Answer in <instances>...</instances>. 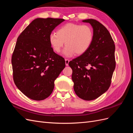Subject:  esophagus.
<instances>
[{
    "label": "esophagus",
    "instance_id": "34e87169",
    "mask_svg": "<svg viewBox=\"0 0 133 133\" xmlns=\"http://www.w3.org/2000/svg\"><path fill=\"white\" fill-rule=\"evenodd\" d=\"M65 65H66V66H68V65H69V59H65Z\"/></svg>",
    "mask_w": 133,
    "mask_h": 133
}]
</instances>
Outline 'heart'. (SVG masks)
<instances>
[{
	"mask_svg": "<svg viewBox=\"0 0 133 133\" xmlns=\"http://www.w3.org/2000/svg\"><path fill=\"white\" fill-rule=\"evenodd\" d=\"M94 39V32L88 25L68 23L60 27L57 33L49 36V43L55 52L59 53L65 42L63 54L71 57L75 54L82 55L90 49Z\"/></svg>",
	"mask_w": 133,
	"mask_h": 133,
	"instance_id": "heart-1",
	"label": "heart"
}]
</instances>
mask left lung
Instances as JSON below:
<instances>
[{"label":"left lung","mask_w":133,"mask_h":133,"mask_svg":"<svg viewBox=\"0 0 133 133\" xmlns=\"http://www.w3.org/2000/svg\"><path fill=\"white\" fill-rule=\"evenodd\" d=\"M82 22L91 25L93 42L87 52L72 60L69 65L73 70L75 94L83 100H92L105 92L110 85L115 68V47L110 34L102 24L92 19ZM88 65L90 69H86Z\"/></svg>","instance_id":"left-lung-1"}]
</instances>
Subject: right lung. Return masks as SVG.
I'll list each match as a JSON object with an SVG mask.
<instances>
[{
    "mask_svg": "<svg viewBox=\"0 0 133 133\" xmlns=\"http://www.w3.org/2000/svg\"><path fill=\"white\" fill-rule=\"evenodd\" d=\"M65 20L37 18L17 39L11 57L14 83L23 93L42 100L52 93L54 81L65 66L64 59L51 47L49 36Z\"/></svg>",
    "mask_w": 133,
    "mask_h": 133,
    "instance_id": "right-lung-1",
    "label": "right lung"
}]
</instances>
